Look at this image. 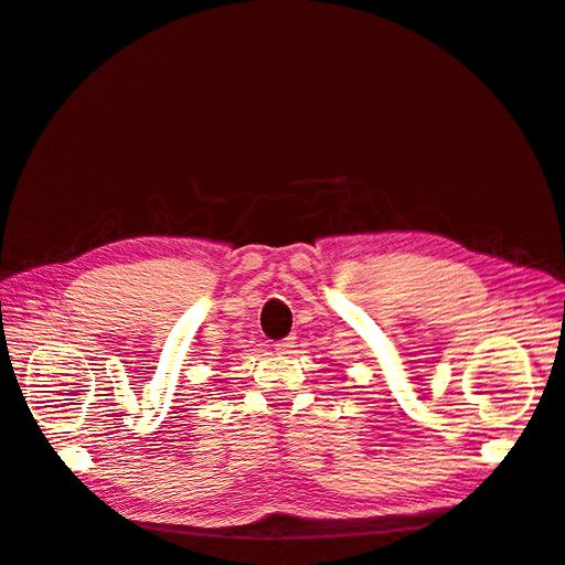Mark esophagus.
Instances as JSON below:
<instances>
[{
    "mask_svg": "<svg viewBox=\"0 0 565 565\" xmlns=\"http://www.w3.org/2000/svg\"><path fill=\"white\" fill-rule=\"evenodd\" d=\"M295 347H297L295 338H287V340H280V342L276 344V352H278V354H292Z\"/></svg>",
    "mask_w": 565,
    "mask_h": 565,
    "instance_id": "obj_1",
    "label": "esophagus"
}]
</instances>
